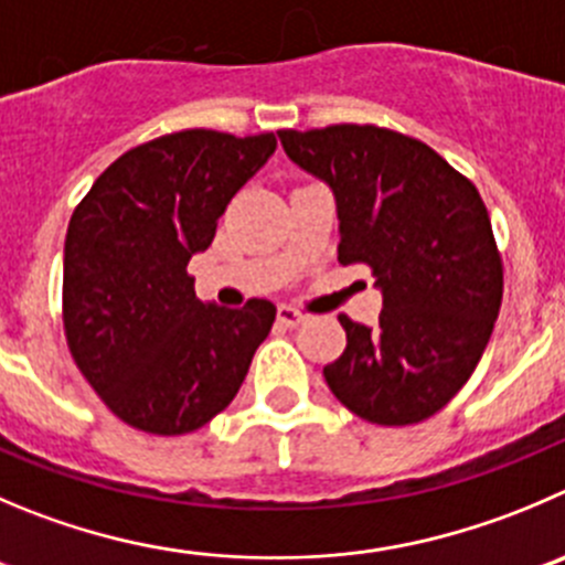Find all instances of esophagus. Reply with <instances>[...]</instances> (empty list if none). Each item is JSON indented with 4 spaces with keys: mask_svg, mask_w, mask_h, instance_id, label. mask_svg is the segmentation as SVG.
Wrapping results in <instances>:
<instances>
[{
    "mask_svg": "<svg viewBox=\"0 0 565 565\" xmlns=\"http://www.w3.org/2000/svg\"><path fill=\"white\" fill-rule=\"evenodd\" d=\"M308 319V316L302 313V310L291 308V305H279L277 308V321L279 324H286V327H299L302 321Z\"/></svg>",
    "mask_w": 565,
    "mask_h": 565,
    "instance_id": "1",
    "label": "esophagus"
}]
</instances>
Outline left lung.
<instances>
[{"mask_svg":"<svg viewBox=\"0 0 565 565\" xmlns=\"http://www.w3.org/2000/svg\"><path fill=\"white\" fill-rule=\"evenodd\" d=\"M288 158L332 188L338 260L366 263L380 324L338 316L347 349L324 380L354 416H435L480 363L502 305V257L482 196L427 143L374 125L279 130Z\"/></svg>","mask_w":565,"mask_h":565,"instance_id":"obj_1","label":"left lung"}]
</instances>
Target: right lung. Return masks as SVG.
<instances>
[{
    "label": "right lung",
    "instance_id": "obj_1",
    "mask_svg": "<svg viewBox=\"0 0 565 565\" xmlns=\"http://www.w3.org/2000/svg\"><path fill=\"white\" fill-rule=\"evenodd\" d=\"M277 149L274 132L182 130L107 166L74 207L63 257V327L99 399L130 427L185 435L238 394L274 324L268 299L202 302L188 260L230 199Z\"/></svg>",
    "mask_w": 565,
    "mask_h": 565
}]
</instances>
